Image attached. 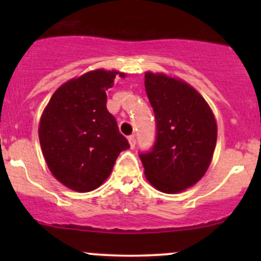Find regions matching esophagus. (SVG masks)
Wrapping results in <instances>:
<instances>
[{
    "instance_id": "1",
    "label": "esophagus",
    "mask_w": 261,
    "mask_h": 261,
    "mask_svg": "<svg viewBox=\"0 0 261 261\" xmlns=\"http://www.w3.org/2000/svg\"><path fill=\"white\" fill-rule=\"evenodd\" d=\"M128 143H130V147H131V149H134V147H135V145H136V139H135V136H134V135L128 136Z\"/></svg>"
}]
</instances>
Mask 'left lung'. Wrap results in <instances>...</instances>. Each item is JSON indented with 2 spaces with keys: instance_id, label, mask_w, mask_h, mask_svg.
I'll list each match as a JSON object with an SVG mask.
<instances>
[{
  "instance_id": "8db88e82",
  "label": "left lung",
  "mask_w": 261,
  "mask_h": 261,
  "mask_svg": "<svg viewBox=\"0 0 261 261\" xmlns=\"http://www.w3.org/2000/svg\"><path fill=\"white\" fill-rule=\"evenodd\" d=\"M156 123L154 145L139 154L147 180L164 193H178L203 177L217 140V125L203 97L184 82L145 74Z\"/></svg>"
}]
</instances>
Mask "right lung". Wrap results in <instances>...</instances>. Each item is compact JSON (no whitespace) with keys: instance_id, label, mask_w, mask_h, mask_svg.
Listing matches in <instances>:
<instances>
[{"instance_id":"obj_1","label":"right lung","mask_w":261,"mask_h":261,"mask_svg":"<svg viewBox=\"0 0 261 261\" xmlns=\"http://www.w3.org/2000/svg\"><path fill=\"white\" fill-rule=\"evenodd\" d=\"M116 74L98 69L67 82L55 91L41 116L39 139L46 164L73 191L98 188L118 154L130 147L106 107V89Z\"/></svg>"}]
</instances>
